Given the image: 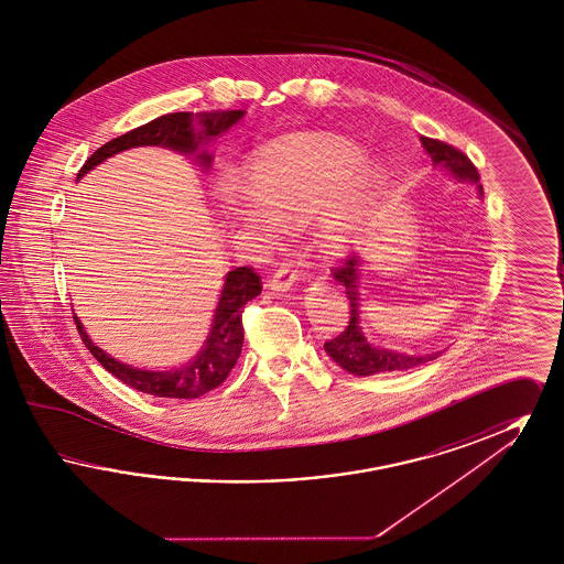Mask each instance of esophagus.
I'll use <instances>...</instances> for the list:
<instances>
[{
  "label": "esophagus",
  "mask_w": 564,
  "mask_h": 564,
  "mask_svg": "<svg viewBox=\"0 0 564 564\" xmlns=\"http://www.w3.org/2000/svg\"><path fill=\"white\" fill-rule=\"evenodd\" d=\"M295 279H297V274L285 264V267L276 270L269 281L264 283V290L270 292V294H285L288 290H292Z\"/></svg>",
  "instance_id": "esophagus-1"
}]
</instances>
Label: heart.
I'll list each match as a JSON object with an SVG mask.
<instances>
[{
  "instance_id": "obj_1",
  "label": "heart",
  "mask_w": 564,
  "mask_h": 564,
  "mask_svg": "<svg viewBox=\"0 0 564 564\" xmlns=\"http://www.w3.org/2000/svg\"><path fill=\"white\" fill-rule=\"evenodd\" d=\"M384 188V169L345 137L294 133L253 150L241 186L219 180L214 200L230 226L267 237L311 219L317 247L343 258L370 237Z\"/></svg>"
}]
</instances>
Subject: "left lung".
<instances>
[{
	"mask_svg": "<svg viewBox=\"0 0 564 564\" xmlns=\"http://www.w3.org/2000/svg\"><path fill=\"white\" fill-rule=\"evenodd\" d=\"M421 143L425 152L430 154L433 166L444 169L458 184H474L478 189V196L482 198V186H480V175L478 169L471 164V161L455 150L448 143L435 141L430 137H421ZM334 279L345 288V294L349 297V325L343 329L340 336L334 340L325 343L323 349L327 357L340 366L345 372L352 376H375L387 375V372H400V370H410L414 366L427 364L435 359L440 352L431 355H416V352H403V350L387 349L375 345L364 327H361V262L350 258L343 269L334 272Z\"/></svg>",
	"mask_w": 564,
	"mask_h": 564,
	"instance_id": "1",
	"label": "left lung"
}]
</instances>
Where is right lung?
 <instances>
[{
    "label": "right lung",
    "instance_id": "obj_1",
    "mask_svg": "<svg viewBox=\"0 0 564 564\" xmlns=\"http://www.w3.org/2000/svg\"><path fill=\"white\" fill-rule=\"evenodd\" d=\"M242 116L245 111L241 109L200 111V113H188V111L164 113L161 118L143 127H137L133 131L120 134L108 141L106 145H101L88 161L84 162L76 182H80L82 177L88 171H93L97 164L108 161L124 150L143 148V145H159V148L173 150L182 156H192L205 173L212 166V154H209L212 143H215L230 127H235ZM260 292H262L260 276L253 272V269L241 267V269L230 270L224 276L212 327L203 347L196 350V355L189 357L186 364L164 368V370L134 368L131 364H124L111 357L108 350L97 347L90 340L78 315H74V319L78 325L82 343L109 375L116 376L124 384L148 395L171 398V400H196L209 393L215 387H219L235 368L242 347V308L249 300L260 295Z\"/></svg>",
    "mask_w": 564,
    "mask_h": 564
}]
</instances>
